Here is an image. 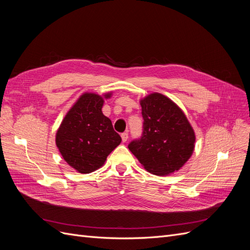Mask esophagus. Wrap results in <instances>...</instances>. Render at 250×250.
I'll return each mask as SVG.
<instances>
[{
    "label": "esophagus",
    "instance_id": "esophagus-1",
    "mask_svg": "<svg viewBox=\"0 0 250 250\" xmlns=\"http://www.w3.org/2000/svg\"><path fill=\"white\" fill-rule=\"evenodd\" d=\"M121 138H122L123 142H126L128 140V132H123L122 134H121Z\"/></svg>",
    "mask_w": 250,
    "mask_h": 250
}]
</instances>
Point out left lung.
<instances>
[{"instance_id":"1","label":"left lung","mask_w":250,"mask_h":250,"mask_svg":"<svg viewBox=\"0 0 250 250\" xmlns=\"http://www.w3.org/2000/svg\"><path fill=\"white\" fill-rule=\"evenodd\" d=\"M143 133L128 148L148 172L168 175L191 157L195 132L177 105L168 97L153 93L141 100Z\"/></svg>"}]
</instances>
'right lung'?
Wrapping results in <instances>:
<instances>
[{
    "label": "right lung",
    "instance_id": "1",
    "mask_svg": "<svg viewBox=\"0 0 250 250\" xmlns=\"http://www.w3.org/2000/svg\"><path fill=\"white\" fill-rule=\"evenodd\" d=\"M84 93L67 111L56 132V146L63 160L77 172H94L104 165L111 151L120 145L121 137L111 121L103 115L104 98Z\"/></svg>",
    "mask_w": 250,
    "mask_h": 250
}]
</instances>
